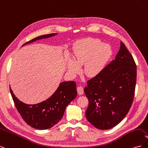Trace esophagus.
<instances>
[{
	"mask_svg": "<svg viewBox=\"0 0 148 148\" xmlns=\"http://www.w3.org/2000/svg\"><path fill=\"white\" fill-rule=\"evenodd\" d=\"M77 91H78V94L79 95H82L84 93V89H83V87L82 86H79L77 88Z\"/></svg>",
	"mask_w": 148,
	"mask_h": 148,
	"instance_id": "esophagus-1",
	"label": "esophagus"
}]
</instances>
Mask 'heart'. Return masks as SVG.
<instances>
[{
	"mask_svg": "<svg viewBox=\"0 0 148 148\" xmlns=\"http://www.w3.org/2000/svg\"><path fill=\"white\" fill-rule=\"evenodd\" d=\"M73 59L67 62V69L71 75H76L84 65V72L89 77L99 74L110 59L112 54L110 47L102 44L100 40L84 38L76 42L73 47Z\"/></svg>",
	"mask_w": 148,
	"mask_h": 148,
	"instance_id": "1",
	"label": "heart"
}]
</instances>
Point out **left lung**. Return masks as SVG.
<instances>
[{
	"mask_svg": "<svg viewBox=\"0 0 148 148\" xmlns=\"http://www.w3.org/2000/svg\"><path fill=\"white\" fill-rule=\"evenodd\" d=\"M136 81L135 60L121 41L115 60L88 80L84 89L89 101L85 114L88 122L103 130L118 125L132 106Z\"/></svg>",
	"mask_w": 148,
	"mask_h": 148,
	"instance_id": "left-lung-1",
	"label": "left lung"
}]
</instances>
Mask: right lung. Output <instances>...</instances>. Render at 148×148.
Segmentation results:
<instances>
[{
  "label": "right lung",
  "mask_w": 148,
  "mask_h": 148,
  "mask_svg": "<svg viewBox=\"0 0 148 148\" xmlns=\"http://www.w3.org/2000/svg\"><path fill=\"white\" fill-rule=\"evenodd\" d=\"M56 34L57 33L40 36L25 43L22 46ZM10 91L16 108L25 122L31 127L39 130L50 128L59 122L63 117L66 107L77 95V84L73 81L60 83L50 97L36 104H25L15 96L10 87Z\"/></svg>",
  "instance_id": "add662e5"
}]
</instances>
